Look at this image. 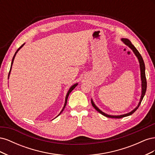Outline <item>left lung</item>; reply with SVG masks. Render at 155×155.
Instances as JSON below:
<instances>
[{"mask_svg": "<svg viewBox=\"0 0 155 155\" xmlns=\"http://www.w3.org/2000/svg\"><path fill=\"white\" fill-rule=\"evenodd\" d=\"M121 41L124 42V43L127 46H128L129 47L133 50V51L134 52V54H135V55L137 56L138 59V61L140 63V72H141V81H142V95H141V97H140V102L138 105V106L135 108L134 110H133L131 112H129V113H127L125 114H122V115H120V116H113V115H109L107 114H105V112H102L100 109H98V108L96 106V105L94 104V103L93 102L92 100H91V103H92V106L94 107V109L100 112V114H101L102 115H104L106 117H108V118H124V117H126V116H130L131 114H133L134 112L138 109V108L139 107L140 104H141V102L143 100V98L145 96V92H146V89H147V81H146V78H145V64L143 62V58L142 57V55H140V54L139 53V51L137 50V49L134 47V46L131 43V42L127 39H125L123 38L121 39Z\"/></svg>", "mask_w": 155, "mask_h": 155, "instance_id": "left-lung-1", "label": "left lung"}]
</instances>
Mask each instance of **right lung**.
<instances>
[{"label":"right lung","mask_w":155,"mask_h":155,"mask_svg":"<svg viewBox=\"0 0 155 155\" xmlns=\"http://www.w3.org/2000/svg\"><path fill=\"white\" fill-rule=\"evenodd\" d=\"M25 45V43L24 44H23L22 46H20V47L19 48H18V49H17V50L16 51V52L15 53V55H13V59H12V64H11V67H10V72H9V76H10V71H11V69H12V64H13V60H14V59H15V55H16V54L18 52V50H19L22 47V46H23V45ZM9 76H8V78H9ZM78 85V83H76V84H74V85H72L71 87H70V89H69V90H68V92H67V96H66V97H65V102H64V107H63V109H62V110L60 112V113L59 114V115H60L61 114V112L63 111V110H64V107H65V106H66V105H67V100H68V96H69V94L70 93V92H71L73 90H74V88H75V87H76V86ZM58 115V116H59ZM57 116V117H58Z\"/></svg>","instance_id":"add662e5"}]
</instances>
